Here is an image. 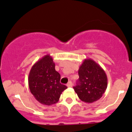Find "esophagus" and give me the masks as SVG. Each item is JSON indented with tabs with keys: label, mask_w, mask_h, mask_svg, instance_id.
<instances>
[{
	"label": "esophagus",
	"mask_w": 132,
	"mask_h": 132,
	"mask_svg": "<svg viewBox=\"0 0 132 132\" xmlns=\"http://www.w3.org/2000/svg\"><path fill=\"white\" fill-rule=\"evenodd\" d=\"M67 87H72L73 86V83L72 81H69V83L67 84Z\"/></svg>",
	"instance_id": "1"
}]
</instances>
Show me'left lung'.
<instances>
[{"mask_svg": "<svg viewBox=\"0 0 132 132\" xmlns=\"http://www.w3.org/2000/svg\"><path fill=\"white\" fill-rule=\"evenodd\" d=\"M78 75L73 89L80 100L86 103L100 100L108 87V77L103 68L91 59H85L79 68Z\"/></svg>", "mask_w": 132, "mask_h": 132, "instance_id": "obj_1", "label": "left lung"}]
</instances>
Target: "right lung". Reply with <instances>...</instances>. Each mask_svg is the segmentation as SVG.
<instances>
[{
    "mask_svg": "<svg viewBox=\"0 0 132 132\" xmlns=\"http://www.w3.org/2000/svg\"><path fill=\"white\" fill-rule=\"evenodd\" d=\"M60 75L55 70V63L50 55H44L32 65L28 76L29 89L42 104L57 103L62 93L67 87L60 83Z\"/></svg>",
    "mask_w": 132,
    "mask_h": 132,
    "instance_id": "1",
    "label": "right lung"
}]
</instances>
